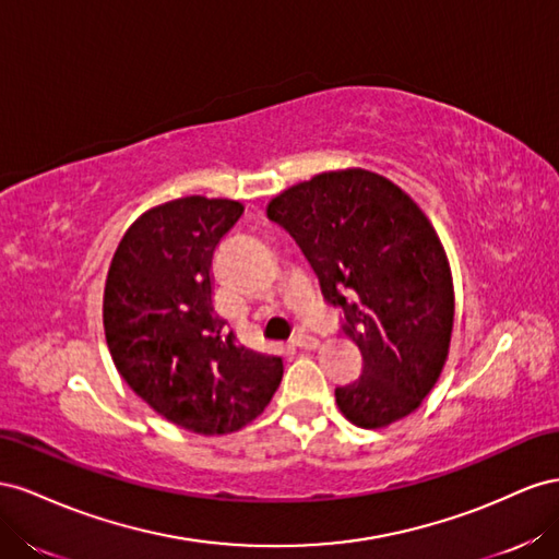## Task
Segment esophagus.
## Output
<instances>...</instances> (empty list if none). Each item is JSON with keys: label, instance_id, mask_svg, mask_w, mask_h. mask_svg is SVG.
Instances as JSON below:
<instances>
[{"label": "esophagus", "instance_id": "34e87169", "mask_svg": "<svg viewBox=\"0 0 559 559\" xmlns=\"http://www.w3.org/2000/svg\"><path fill=\"white\" fill-rule=\"evenodd\" d=\"M293 346H299V348H316L318 346V340L313 337V334L309 332H297L293 337Z\"/></svg>", "mask_w": 559, "mask_h": 559}]
</instances>
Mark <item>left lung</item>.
Segmentation results:
<instances>
[{
  "instance_id": "obj_1",
  "label": "left lung",
  "mask_w": 559,
  "mask_h": 559,
  "mask_svg": "<svg viewBox=\"0 0 559 559\" xmlns=\"http://www.w3.org/2000/svg\"><path fill=\"white\" fill-rule=\"evenodd\" d=\"M321 281L362 374L334 389L344 417L381 428L421 405L448 360L454 288L436 229L401 187L362 168L321 173L271 199Z\"/></svg>"
}]
</instances>
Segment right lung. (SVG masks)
Returning a JSON list of instances; mask_svg holds the SVG:
<instances>
[{"label":"right lung","mask_w":559,"mask_h":559,"mask_svg":"<svg viewBox=\"0 0 559 559\" xmlns=\"http://www.w3.org/2000/svg\"><path fill=\"white\" fill-rule=\"evenodd\" d=\"M243 213L229 199L185 197L123 234L105 283L111 360L142 401L203 436L250 424L283 377L278 356L238 344L213 305V252Z\"/></svg>","instance_id":"right-lung-1"}]
</instances>
